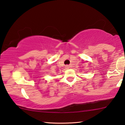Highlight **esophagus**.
Wrapping results in <instances>:
<instances>
[{
    "instance_id": "1",
    "label": "esophagus",
    "mask_w": 125,
    "mask_h": 125,
    "mask_svg": "<svg viewBox=\"0 0 125 125\" xmlns=\"http://www.w3.org/2000/svg\"><path fill=\"white\" fill-rule=\"evenodd\" d=\"M66 67L67 68H69V66H66Z\"/></svg>"
}]
</instances>
